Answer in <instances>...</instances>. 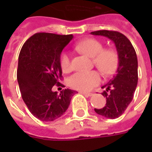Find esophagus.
Wrapping results in <instances>:
<instances>
[{"label": "esophagus", "instance_id": "obj_1", "mask_svg": "<svg viewBox=\"0 0 152 152\" xmlns=\"http://www.w3.org/2000/svg\"><path fill=\"white\" fill-rule=\"evenodd\" d=\"M79 93L80 94H84L86 97H91V96H93V94H91V93L84 92V91H80Z\"/></svg>", "mask_w": 152, "mask_h": 152}]
</instances>
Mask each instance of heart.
Here are the masks:
<instances>
[{
  "mask_svg": "<svg viewBox=\"0 0 152 152\" xmlns=\"http://www.w3.org/2000/svg\"><path fill=\"white\" fill-rule=\"evenodd\" d=\"M76 49L80 53L93 58V62L105 76H110L116 71L119 63L117 52L113 49H104L103 44L99 40L89 38L80 41ZM60 66L63 72L72 69L71 59L68 53L63 52L59 58ZM101 81V76L97 71L79 72L68 78V85L73 89L80 91H89Z\"/></svg>",
  "mask_w": 152,
  "mask_h": 152,
  "instance_id": "b5f03b06",
  "label": "heart"
}]
</instances>
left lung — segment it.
Instances as JSON below:
<instances>
[{
  "instance_id": "8db88e82",
  "label": "left lung",
  "mask_w": 152,
  "mask_h": 152,
  "mask_svg": "<svg viewBox=\"0 0 152 152\" xmlns=\"http://www.w3.org/2000/svg\"><path fill=\"white\" fill-rule=\"evenodd\" d=\"M94 36H102L114 42L119 63L116 74L102 88V94L107 103L102 108H94L97 114L109 119L121 116L132 102L137 85V58L134 46L124 35L115 31L101 30L90 32Z\"/></svg>"
}]
</instances>
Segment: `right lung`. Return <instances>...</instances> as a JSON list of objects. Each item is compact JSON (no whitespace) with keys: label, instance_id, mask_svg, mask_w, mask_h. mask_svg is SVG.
<instances>
[{"label":"right lung","instance_id":"obj_1","mask_svg":"<svg viewBox=\"0 0 152 152\" xmlns=\"http://www.w3.org/2000/svg\"><path fill=\"white\" fill-rule=\"evenodd\" d=\"M72 35L40 32L29 38L18 56L17 80L22 98L35 117L42 121H53L61 117L76 93L69 89L60 94L52 90L60 84L62 51L72 40Z\"/></svg>","mask_w":152,"mask_h":152}]
</instances>
